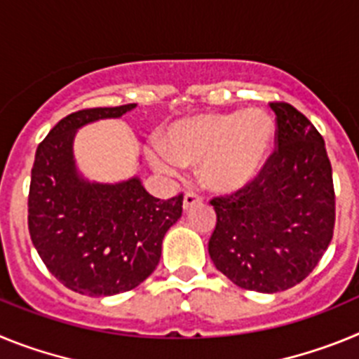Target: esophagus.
Wrapping results in <instances>:
<instances>
[{
	"label": "esophagus",
	"instance_id": "34e87169",
	"mask_svg": "<svg viewBox=\"0 0 359 359\" xmlns=\"http://www.w3.org/2000/svg\"><path fill=\"white\" fill-rule=\"evenodd\" d=\"M196 205H201V198L196 194H192V192H187L185 198H183V210L189 212L190 208L196 207Z\"/></svg>",
	"mask_w": 359,
	"mask_h": 359
}]
</instances>
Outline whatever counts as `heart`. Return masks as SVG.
<instances>
[{"label":"heart","instance_id":"heart-1","mask_svg":"<svg viewBox=\"0 0 359 359\" xmlns=\"http://www.w3.org/2000/svg\"><path fill=\"white\" fill-rule=\"evenodd\" d=\"M277 126L262 109L210 111L170 123L152 167L177 174L199 165V182L217 194H236L261 176L275 147Z\"/></svg>","mask_w":359,"mask_h":359}]
</instances>
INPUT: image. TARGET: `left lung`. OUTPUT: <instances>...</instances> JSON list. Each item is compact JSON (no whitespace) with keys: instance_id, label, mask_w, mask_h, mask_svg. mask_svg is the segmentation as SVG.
Wrapping results in <instances>:
<instances>
[{"instance_id":"obj_1","label":"left lung","mask_w":359,"mask_h":359,"mask_svg":"<svg viewBox=\"0 0 359 359\" xmlns=\"http://www.w3.org/2000/svg\"><path fill=\"white\" fill-rule=\"evenodd\" d=\"M277 116V151L252 185L214 198L217 214L208 253L243 290L277 293L315 269L334 230L332 169L315 126L286 102Z\"/></svg>"}]
</instances>
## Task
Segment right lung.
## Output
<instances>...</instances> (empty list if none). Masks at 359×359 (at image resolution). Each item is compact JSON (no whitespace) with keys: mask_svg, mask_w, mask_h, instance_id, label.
<instances>
[{"mask_svg":"<svg viewBox=\"0 0 359 359\" xmlns=\"http://www.w3.org/2000/svg\"><path fill=\"white\" fill-rule=\"evenodd\" d=\"M136 104L72 113L36 151L28 194V230L57 280L88 297H111L156 269L161 243L182 217L183 196L152 198L138 176L118 183L90 182L79 170L73 142L81 128L120 118Z\"/></svg>","mask_w":359,"mask_h":359,"instance_id":"obj_1","label":"right lung"}]
</instances>
